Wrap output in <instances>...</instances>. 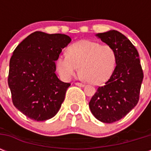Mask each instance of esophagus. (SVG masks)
<instances>
[{
	"label": "esophagus",
	"mask_w": 151,
	"mask_h": 151,
	"mask_svg": "<svg viewBox=\"0 0 151 151\" xmlns=\"http://www.w3.org/2000/svg\"><path fill=\"white\" fill-rule=\"evenodd\" d=\"M75 85H78V86H79V87H84V86H85V84H83V83H80V82H76Z\"/></svg>",
	"instance_id": "obj_1"
}]
</instances>
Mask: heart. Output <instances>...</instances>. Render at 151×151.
Masks as SVG:
<instances>
[{"mask_svg":"<svg viewBox=\"0 0 151 151\" xmlns=\"http://www.w3.org/2000/svg\"><path fill=\"white\" fill-rule=\"evenodd\" d=\"M116 65V54L109 45L92 41H78L69 47L67 55L59 56L56 66L65 79L73 77L80 67L81 76L93 85H101L110 78Z\"/></svg>","mask_w":151,"mask_h":151,"instance_id":"1","label":"heart"}]
</instances>
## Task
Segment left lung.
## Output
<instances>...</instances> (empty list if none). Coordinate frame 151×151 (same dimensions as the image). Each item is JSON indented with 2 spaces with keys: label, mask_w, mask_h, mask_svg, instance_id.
Listing matches in <instances>:
<instances>
[{
  "label": "left lung",
  "mask_w": 151,
  "mask_h": 151,
  "mask_svg": "<svg viewBox=\"0 0 151 151\" xmlns=\"http://www.w3.org/2000/svg\"><path fill=\"white\" fill-rule=\"evenodd\" d=\"M96 36L114 50L116 67L110 79L92 97L89 108L96 119L113 123L128 114L138 103L143 70L136 48L122 33L113 29Z\"/></svg>",
  "instance_id": "left-lung-1"
}]
</instances>
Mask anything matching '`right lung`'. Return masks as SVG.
Here are the masks:
<instances>
[{"label":"right lung","mask_w":151,"mask_h":151,"mask_svg":"<svg viewBox=\"0 0 151 151\" xmlns=\"http://www.w3.org/2000/svg\"><path fill=\"white\" fill-rule=\"evenodd\" d=\"M70 41L66 34L36 31L13 52L8 78L12 103L30 119H50L61 107L70 84L57 78L55 61Z\"/></svg>","instance_id":"right-lung-1"}]
</instances>
